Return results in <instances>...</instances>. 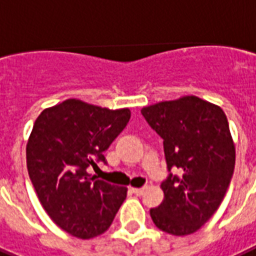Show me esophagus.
I'll return each instance as SVG.
<instances>
[{
	"instance_id": "obj_1",
	"label": "esophagus",
	"mask_w": 256,
	"mask_h": 256,
	"mask_svg": "<svg viewBox=\"0 0 256 256\" xmlns=\"http://www.w3.org/2000/svg\"><path fill=\"white\" fill-rule=\"evenodd\" d=\"M146 191V187H142V188H132V192H134L136 196H142Z\"/></svg>"
}]
</instances>
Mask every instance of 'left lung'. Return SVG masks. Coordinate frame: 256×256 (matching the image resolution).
<instances>
[{"instance_id": "obj_1", "label": "left lung", "mask_w": 256, "mask_h": 256, "mask_svg": "<svg viewBox=\"0 0 256 256\" xmlns=\"http://www.w3.org/2000/svg\"><path fill=\"white\" fill-rule=\"evenodd\" d=\"M142 114L163 138L170 172L162 183L163 203L150 208V218L171 235L195 232L219 208L232 179L235 146L227 116L195 96L146 106Z\"/></svg>"}]
</instances>
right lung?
<instances>
[{
	"instance_id": "obj_1",
	"label": "right lung",
	"mask_w": 256,
	"mask_h": 256,
	"mask_svg": "<svg viewBox=\"0 0 256 256\" xmlns=\"http://www.w3.org/2000/svg\"><path fill=\"white\" fill-rule=\"evenodd\" d=\"M130 118V110H110L69 98L41 112L26 146L29 178L40 203L60 228L81 239L112 224L126 188L97 180L88 168L106 164L104 150Z\"/></svg>"
}]
</instances>
